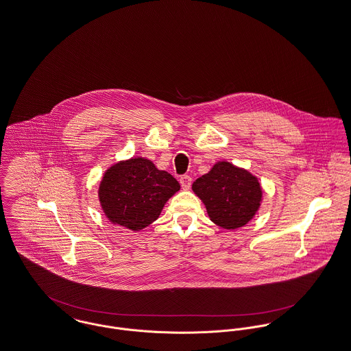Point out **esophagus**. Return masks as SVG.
Here are the masks:
<instances>
[{
    "instance_id": "esophagus-1",
    "label": "esophagus",
    "mask_w": 351,
    "mask_h": 351,
    "mask_svg": "<svg viewBox=\"0 0 351 351\" xmlns=\"http://www.w3.org/2000/svg\"><path fill=\"white\" fill-rule=\"evenodd\" d=\"M180 184H182L183 189H191V184H192V179H191V176H189V175H183V176L180 178Z\"/></svg>"
}]
</instances>
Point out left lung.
Here are the masks:
<instances>
[{
    "mask_svg": "<svg viewBox=\"0 0 351 351\" xmlns=\"http://www.w3.org/2000/svg\"><path fill=\"white\" fill-rule=\"evenodd\" d=\"M210 219L221 228L245 226L258 213L263 191L256 176L228 162H217L192 184Z\"/></svg>",
    "mask_w": 351,
    "mask_h": 351,
    "instance_id": "1",
    "label": "left lung"
}]
</instances>
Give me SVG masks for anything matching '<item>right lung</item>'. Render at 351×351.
<instances>
[{
	"label": "right lung",
	"mask_w": 351,
	"mask_h": 351,
	"mask_svg": "<svg viewBox=\"0 0 351 351\" xmlns=\"http://www.w3.org/2000/svg\"><path fill=\"white\" fill-rule=\"evenodd\" d=\"M180 189L178 180L145 158L113 164L99 187V200L109 221L132 231L154 223L164 204Z\"/></svg>",
	"instance_id": "right-lung-1"
}]
</instances>
